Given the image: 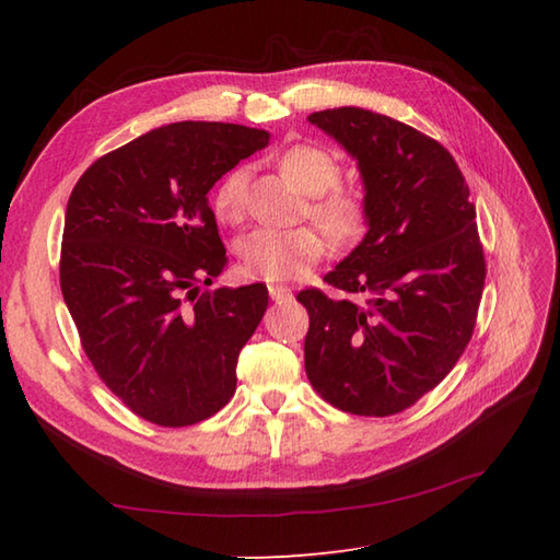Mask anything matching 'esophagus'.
<instances>
[{"label": "esophagus", "mask_w": 560, "mask_h": 560, "mask_svg": "<svg viewBox=\"0 0 560 560\" xmlns=\"http://www.w3.org/2000/svg\"><path fill=\"white\" fill-rule=\"evenodd\" d=\"M269 295H271L273 303H289V301H293V293L289 289H283V287H269Z\"/></svg>", "instance_id": "34e87169"}]
</instances>
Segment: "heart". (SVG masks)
<instances>
[{
  "mask_svg": "<svg viewBox=\"0 0 560 560\" xmlns=\"http://www.w3.org/2000/svg\"><path fill=\"white\" fill-rule=\"evenodd\" d=\"M283 175L311 195L305 213L317 221L337 243L359 237L371 217V201L361 187L339 185L341 163L335 153L317 144H295L279 161ZM247 171L233 168L213 189L211 207L219 221L235 223L243 217ZM327 255V241L313 225L299 229H257L241 241V265L245 277L283 283L307 277Z\"/></svg>",
  "mask_w": 560,
  "mask_h": 560,
  "instance_id": "1",
  "label": "heart"
}]
</instances>
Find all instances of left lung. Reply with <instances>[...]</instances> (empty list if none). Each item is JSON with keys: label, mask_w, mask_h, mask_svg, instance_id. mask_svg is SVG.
<instances>
[{"label": "left lung", "mask_w": 560, "mask_h": 560, "mask_svg": "<svg viewBox=\"0 0 560 560\" xmlns=\"http://www.w3.org/2000/svg\"><path fill=\"white\" fill-rule=\"evenodd\" d=\"M307 120L359 161L371 217L325 277L341 299L295 295L311 315L305 373L331 407L383 419L431 392L474 335L486 279L477 209L452 153L419 129L363 108Z\"/></svg>", "instance_id": "1"}]
</instances>
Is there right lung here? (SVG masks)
<instances>
[{"label": "right lung", "instance_id": "1", "mask_svg": "<svg viewBox=\"0 0 560 560\" xmlns=\"http://www.w3.org/2000/svg\"><path fill=\"white\" fill-rule=\"evenodd\" d=\"M267 144L265 129L173 122L105 153L71 189L59 287L91 365L139 419L192 425L233 397L269 293H199L229 265L207 195Z\"/></svg>", "mask_w": 560, "mask_h": 560}]
</instances>
